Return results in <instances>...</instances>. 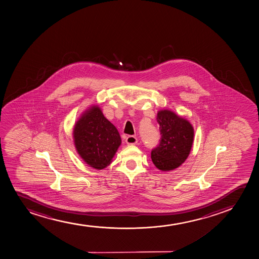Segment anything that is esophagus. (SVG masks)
<instances>
[{
	"label": "esophagus",
	"instance_id": "esophagus-1",
	"mask_svg": "<svg viewBox=\"0 0 259 259\" xmlns=\"http://www.w3.org/2000/svg\"><path fill=\"white\" fill-rule=\"evenodd\" d=\"M125 142L128 145H135L138 142L137 138L133 136V135H130V136L125 138Z\"/></svg>",
	"mask_w": 259,
	"mask_h": 259
}]
</instances>
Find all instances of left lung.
<instances>
[{
	"instance_id": "left-lung-1",
	"label": "left lung",
	"mask_w": 259,
	"mask_h": 259,
	"mask_svg": "<svg viewBox=\"0 0 259 259\" xmlns=\"http://www.w3.org/2000/svg\"><path fill=\"white\" fill-rule=\"evenodd\" d=\"M161 138L151 153L152 163L163 171L174 170L186 161L192 149L194 130L187 119L170 110L157 114Z\"/></svg>"
}]
</instances>
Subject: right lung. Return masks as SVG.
Returning a JSON list of instances; mask_svg holds the SVG:
<instances>
[{"instance_id":"add662e5","label":"right lung","mask_w":259,"mask_h":259,"mask_svg":"<svg viewBox=\"0 0 259 259\" xmlns=\"http://www.w3.org/2000/svg\"><path fill=\"white\" fill-rule=\"evenodd\" d=\"M73 136L79 155L97 170L109 165L121 144L117 128L96 106L83 113L74 125Z\"/></svg>"}]
</instances>
